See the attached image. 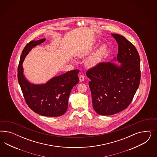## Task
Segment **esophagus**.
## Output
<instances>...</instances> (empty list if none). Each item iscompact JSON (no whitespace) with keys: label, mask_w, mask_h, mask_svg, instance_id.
<instances>
[{"label":"esophagus","mask_w":157,"mask_h":157,"mask_svg":"<svg viewBox=\"0 0 157 157\" xmlns=\"http://www.w3.org/2000/svg\"><path fill=\"white\" fill-rule=\"evenodd\" d=\"M79 81L81 82H82L84 81V76L83 75H81L79 77Z\"/></svg>","instance_id":"34e87169"}]
</instances>
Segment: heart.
I'll return each mask as SVG.
<instances>
[{
  "label": "heart",
  "mask_w": 157,
  "mask_h": 157,
  "mask_svg": "<svg viewBox=\"0 0 157 157\" xmlns=\"http://www.w3.org/2000/svg\"><path fill=\"white\" fill-rule=\"evenodd\" d=\"M94 49H95L94 48H92L87 51L81 53V54L79 55V56L81 58H85L87 57L93 53ZM106 49H107V47L106 45L104 44L101 45L100 47L97 49L95 53L87 59L86 61V66L89 68H94L95 67L97 66L98 64H100L102 62V58L104 56Z\"/></svg>",
  "instance_id": "1"
}]
</instances>
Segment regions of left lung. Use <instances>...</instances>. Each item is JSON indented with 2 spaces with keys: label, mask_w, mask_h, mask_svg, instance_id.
Listing matches in <instances>:
<instances>
[{
  "label": "left lung",
  "mask_w": 157,
  "mask_h": 157,
  "mask_svg": "<svg viewBox=\"0 0 157 157\" xmlns=\"http://www.w3.org/2000/svg\"><path fill=\"white\" fill-rule=\"evenodd\" d=\"M118 44L113 62L101 63L86 72L93 106L100 115L110 116L126 109L132 102L140 81V57L136 48L117 34H111Z\"/></svg>",
  "instance_id": "left-lung-1"
}]
</instances>
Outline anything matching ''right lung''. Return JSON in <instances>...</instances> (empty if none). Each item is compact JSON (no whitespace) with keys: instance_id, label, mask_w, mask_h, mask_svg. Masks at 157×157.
<instances>
[{"instance_id":"right-lung-1","label":"right lung","mask_w":157,"mask_h":157,"mask_svg":"<svg viewBox=\"0 0 157 157\" xmlns=\"http://www.w3.org/2000/svg\"><path fill=\"white\" fill-rule=\"evenodd\" d=\"M45 38L31 41L24 48L18 67V80L29 107L37 114L47 117H57L64 114L68 108L69 95L79 82V70H74L55 76L44 84L29 82L24 74L22 63L29 52Z\"/></svg>"}]
</instances>
